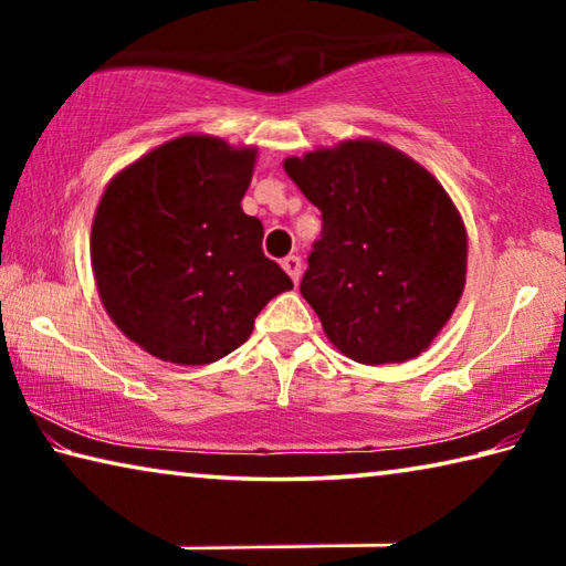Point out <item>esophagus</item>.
Segmentation results:
<instances>
[{"instance_id": "1", "label": "esophagus", "mask_w": 566, "mask_h": 566, "mask_svg": "<svg viewBox=\"0 0 566 566\" xmlns=\"http://www.w3.org/2000/svg\"><path fill=\"white\" fill-rule=\"evenodd\" d=\"M282 266H284V272L292 276V282H300V276H302V260H300V256H296V254L284 256Z\"/></svg>"}]
</instances>
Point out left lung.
Masks as SVG:
<instances>
[{
  "instance_id": "obj_1",
  "label": "left lung",
  "mask_w": 566,
  "mask_h": 566,
  "mask_svg": "<svg viewBox=\"0 0 566 566\" xmlns=\"http://www.w3.org/2000/svg\"><path fill=\"white\" fill-rule=\"evenodd\" d=\"M284 169L322 212L300 292L329 342L361 364L424 352L467 274V232L442 185L371 139L290 157Z\"/></svg>"
}]
</instances>
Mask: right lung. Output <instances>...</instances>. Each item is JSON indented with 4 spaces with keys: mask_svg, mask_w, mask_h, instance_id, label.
<instances>
[{
    "mask_svg": "<svg viewBox=\"0 0 566 566\" xmlns=\"http://www.w3.org/2000/svg\"><path fill=\"white\" fill-rule=\"evenodd\" d=\"M256 149L179 137L119 171L92 224L104 310L127 337L171 364H209L249 339L266 302L292 290L242 212Z\"/></svg>",
    "mask_w": 566,
    "mask_h": 566,
    "instance_id": "add662e5",
    "label": "right lung"
}]
</instances>
